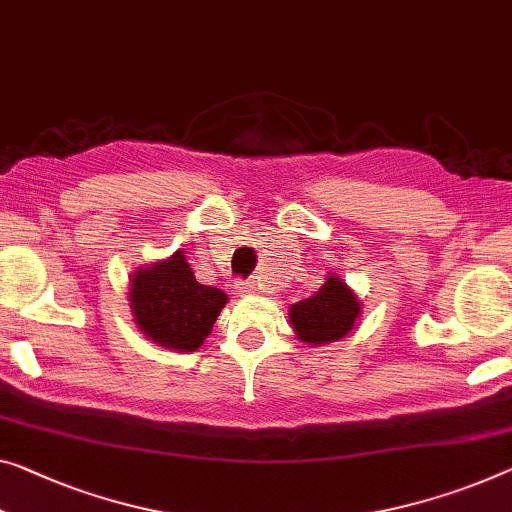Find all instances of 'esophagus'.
<instances>
[{
  "label": "esophagus",
  "instance_id": "1",
  "mask_svg": "<svg viewBox=\"0 0 512 512\" xmlns=\"http://www.w3.org/2000/svg\"><path fill=\"white\" fill-rule=\"evenodd\" d=\"M254 290H256L254 281H238V293L240 295H249V293H254Z\"/></svg>",
  "mask_w": 512,
  "mask_h": 512
}]
</instances>
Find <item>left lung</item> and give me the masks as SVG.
<instances>
[{"mask_svg": "<svg viewBox=\"0 0 512 512\" xmlns=\"http://www.w3.org/2000/svg\"><path fill=\"white\" fill-rule=\"evenodd\" d=\"M359 313V297L352 293L343 279L329 274L316 293L290 306L288 316L300 341L322 345L348 336L355 327Z\"/></svg>", "mask_w": 512, "mask_h": 512, "instance_id": "1", "label": "left lung"}]
</instances>
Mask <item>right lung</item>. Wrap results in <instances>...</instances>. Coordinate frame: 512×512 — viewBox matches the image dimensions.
<instances>
[{
  "label": "right lung",
  "mask_w": 512,
  "mask_h": 512,
  "mask_svg": "<svg viewBox=\"0 0 512 512\" xmlns=\"http://www.w3.org/2000/svg\"><path fill=\"white\" fill-rule=\"evenodd\" d=\"M226 302L224 290L194 279L183 251L167 261L139 267L130 279V309L137 327L169 350L201 348Z\"/></svg>",
  "instance_id": "1"
}]
</instances>
